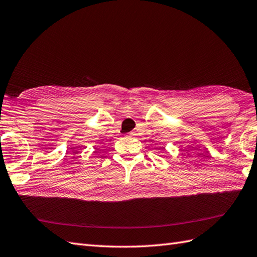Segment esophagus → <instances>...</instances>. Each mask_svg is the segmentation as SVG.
Wrapping results in <instances>:
<instances>
[{"instance_id":"obj_1","label":"esophagus","mask_w":257,"mask_h":257,"mask_svg":"<svg viewBox=\"0 0 257 257\" xmlns=\"http://www.w3.org/2000/svg\"><path fill=\"white\" fill-rule=\"evenodd\" d=\"M134 136H136L135 133H129V134H128V137H134Z\"/></svg>"}]
</instances>
